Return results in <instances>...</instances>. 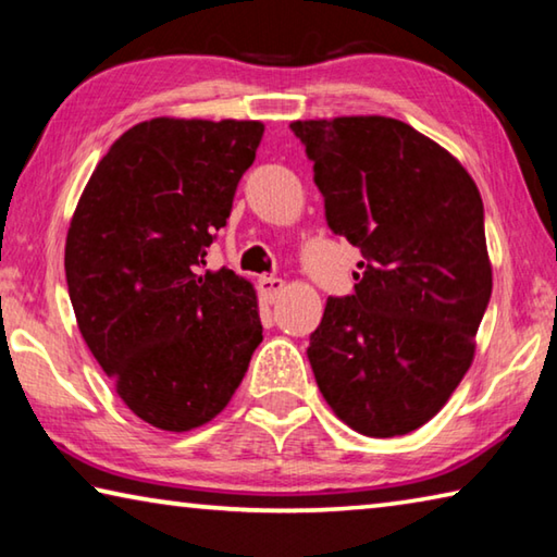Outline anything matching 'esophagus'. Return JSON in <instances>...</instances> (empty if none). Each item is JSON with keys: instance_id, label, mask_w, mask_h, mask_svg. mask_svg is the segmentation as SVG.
Returning a JSON list of instances; mask_svg holds the SVG:
<instances>
[{"instance_id": "34e87169", "label": "esophagus", "mask_w": 557, "mask_h": 557, "mask_svg": "<svg viewBox=\"0 0 557 557\" xmlns=\"http://www.w3.org/2000/svg\"><path fill=\"white\" fill-rule=\"evenodd\" d=\"M258 289H260V297L272 305V301H277L282 292H285V282L280 277H272V275H262L258 280Z\"/></svg>"}]
</instances>
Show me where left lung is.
Segmentation results:
<instances>
[{
    "mask_svg": "<svg viewBox=\"0 0 557 557\" xmlns=\"http://www.w3.org/2000/svg\"><path fill=\"white\" fill-rule=\"evenodd\" d=\"M329 228L361 248L354 295L329 297L309 363L366 437L425 425L474 361L492 297L484 203L457 157L383 115L295 120Z\"/></svg>",
    "mask_w": 557,
    "mask_h": 557,
    "instance_id": "1",
    "label": "left lung"
}]
</instances>
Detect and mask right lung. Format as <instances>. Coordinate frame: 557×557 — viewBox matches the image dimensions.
I'll list each match as a JSON object with an SVG mask.
<instances>
[{
	"mask_svg": "<svg viewBox=\"0 0 557 557\" xmlns=\"http://www.w3.org/2000/svg\"><path fill=\"white\" fill-rule=\"evenodd\" d=\"M265 125L154 117L112 143L65 235V282L90 354L139 420L211 422L262 342L258 295L206 270Z\"/></svg>",
	"mask_w": 557,
	"mask_h": 557,
	"instance_id": "1",
	"label": "right lung"
}]
</instances>
